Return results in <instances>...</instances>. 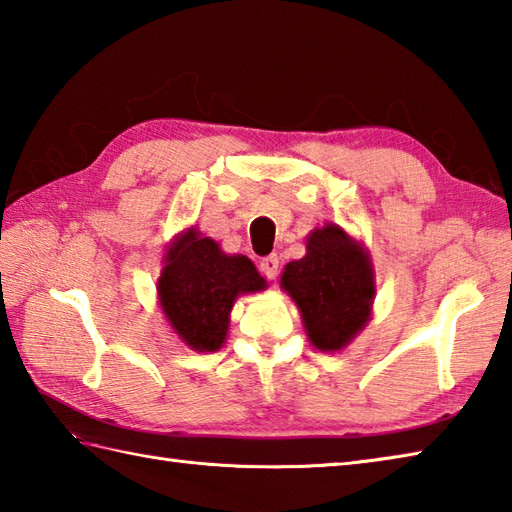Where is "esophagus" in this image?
<instances>
[{
  "label": "esophagus",
  "mask_w": 512,
  "mask_h": 512,
  "mask_svg": "<svg viewBox=\"0 0 512 512\" xmlns=\"http://www.w3.org/2000/svg\"><path fill=\"white\" fill-rule=\"evenodd\" d=\"M259 270L268 277V279H275L279 275V257L277 255H268L264 257L262 262H259Z\"/></svg>",
  "instance_id": "1"
}]
</instances>
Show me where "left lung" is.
Segmentation results:
<instances>
[{
	"instance_id": "obj_1",
	"label": "left lung",
	"mask_w": 512,
	"mask_h": 512,
	"mask_svg": "<svg viewBox=\"0 0 512 512\" xmlns=\"http://www.w3.org/2000/svg\"><path fill=\"white\" fill-rule=\"evenodd\" d=\"M281 286L295 299L314 347L341 350L369 319L374 275L361 244L328 224L308 237V253L290 262Z\"/></svg>"
}]
</instances>
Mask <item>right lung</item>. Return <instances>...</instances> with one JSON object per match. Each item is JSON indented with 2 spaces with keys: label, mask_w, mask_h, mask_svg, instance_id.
<instances>
[{
  "label": "right lung",
  "mask_w": 512,
  "mask_h": 512,
  "mask_svg": "<svg viewBox=\"0 0 512 512\" xmlns=\"http://www.w3.org/2000/svg\"><path fill=\"white\" fill-rule=\"evenodd\" d=\"M264 286L248 257L224 255L213 239L189 231L169 250L158 295L180 339L198 352H215L226 339L235 297Z\"/></svg>",
  "instance_id": "add662e5"
}]
</instances>
